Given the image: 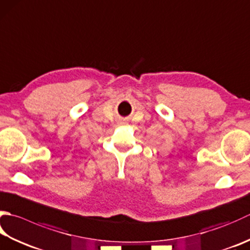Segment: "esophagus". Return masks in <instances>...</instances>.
<instances>
[{"mask_svg": "<svg viewBox=\"0 0 250 250\" xmlns=\"http://www.w3.org/2000/svg\"><path fill=\"white\" fill-rule=\"evenodd\" d=\"M120 124H124V122H122V121H121V122H120Z\"/></svg>", "mask_w": 250, "mask_h": 250, "instance_id": "obj_1", "label": "esophagus"}]
</instances>
